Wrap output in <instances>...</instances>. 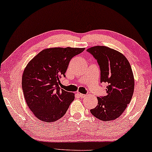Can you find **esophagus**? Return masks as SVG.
Instances as JSON below:
<instances>
[{"instance_id": "esophagus-1", "label": "esophagus", "mask_w": 152, "mask_h": 152, "mask_svg": "<svg viewBox=\"0 0 152 152\" xmlns=\"http://www.w3.org/2000/svg\"><path fill=\"white\" fill-rule=\"evenodd\" d=\"M78 96L80 98H84L86 96L85 94H81V93H78Z\"/></svg>"}]
</instances>
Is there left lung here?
Instances as JSON below:
<instances>
[{"mask_svg": "<svg viewBox=\"0 0 152 152\" xmlns=\"http://www.w3.org/2000/svg\"><path fill=\"white\" fill-rule=\"evenodd\" d=\"M87 51L97 60L100 69V82L108 83L106 95L97 97L98 104L90 110L104 122L118 118L132 99L134 75L127 58L122 53L106 46H94Z\"/></svg>", "mask_w": 152, "mask_h": 152, "instance_id": "8db88e82", "label": "left lung"}]
</instances>
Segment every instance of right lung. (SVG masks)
I'll use <instances>...</instances> for the list:
<instances>
[{"instance_id":"obj_1","label":"right lung","mask_w":152,"mask_h":152,"mask_svg":"<svg viewBox=\"0 0 152 152\" xmlns=\"http://www.w3.org/2000/svg\"><path fill=\"white\" fill-rule=\"evenodd\" d=\"M85 48H52L42 50L28 63L22 86L27 105L43 122H53L64 115L75 99L74 93L59 87L70 60Z\"/></svg>"}]
</instances>
